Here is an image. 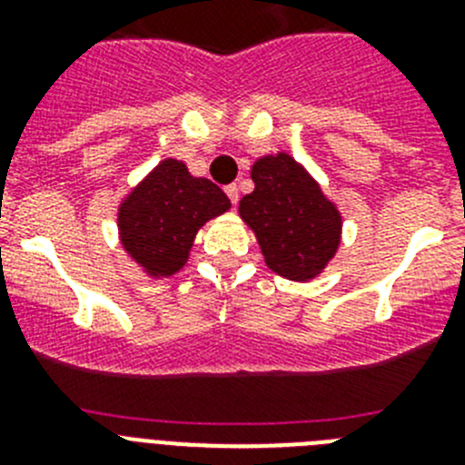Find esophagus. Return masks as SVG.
I'll return each instance as SVG.
<instances>
[{"label":"esophagus","instance_id":"esophagus-1","mask_svg":"<svg viewBox=\"0 0 465 465\" xmlns=\"http://www.w3.org/2000/svg\"><path fill=\"white\" fill-rule=\"evenodd\" d=\"M225 195L230 197V203L235 204L237 200H240V188H237L235 183H230V186H225Z\"/></svg>","mask_w":465,"mask_h":465}]
</instances>
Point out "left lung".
<instances>
[{"label": "left lung", "instance_id": "1", "mask_svg": "<svg viewBox=\"0 0 465 465\" xmlns=\"http://www.w3.org/2000/svg\"><path fill=\"white\" fill-rule=\"evenodd\" d=\"M253 191L240 200V216L256 235L272 272L310 282L326 270L342 240V213L293 155H262L252 167Z\"/></svg>", "mask_w": 465, "mask_h": 465}]
</instances>
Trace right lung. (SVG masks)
Segmentation results:
<instances>
[{"instance_id": "add662e5", "label": "right lung", "mask_w": 465, "mask_h": 465, "mask_svg": "<svg viewBox=\"0 0 465 465\" xmlns=\"http://www.w3.org/2000/svg\"><path fill=\"white\" fill-rule=\"evenodd\" d=\"M228 209L216 183L165 158L118 204V240L146 277H172L186 265L197 230Z\"/></svg>"}]
</instances>
